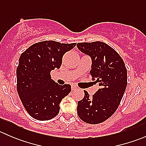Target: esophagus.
Here are the masks:
<instances>
[{"instance_id": "esophagus-1", "label": "esophagus", "mask_w": 146, "mask_h": 146, "mask_svg": "<svg viewBox=\"0 0 146 146\" xmlns=\"http://www.w3.org/2000/svg\"><path fill=\"white\" fill-rule=\"evenodd\" d=\"M78 88L76 86H75V85H73L72 86V90H77Z\"/></svg>"}]
</instances>
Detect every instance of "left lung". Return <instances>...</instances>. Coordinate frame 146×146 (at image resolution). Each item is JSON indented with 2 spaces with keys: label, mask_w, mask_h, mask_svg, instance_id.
I'll list each match as a JSON object with an SVG mask.
<instances>
[{
  "label": "left lung",
  "mask_w": 146,
  "mask_h": 146,
  "mask_svg": "<svg viewBox=\"0 0 146 146\" xmlns=\"http://www.w3.org/2000/svg\"><path fill=\"white\" fill-rule=\"evenodd\" d=\"M77 46L92 58L90 76L100 89L92 96L84 90L78 101L79 118L90 124L108 119L118 108L127 85V70L120 55L110 46L102 42H80Z\"/></svg>",
  "instance_id": "1"
}]
</instances>
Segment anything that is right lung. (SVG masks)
<instances>
[{"label":"right lung","mask_w":146,"mask_h":146,"mask_svg":"<svg viewBox=\"0 0 146 146\" xmlns=\"http://www.w3.org/2000/svg\"><path fill=\"white\" fill-rule=\"evenodd\" d=\"M76 43L55 41L37 42L22 53L17 67V90L28 114L46 121L59 112L61 100L71 91V85H58L51 78V70L59 68L63 56Z\"/></svg>","instance_id":"1"}]
</instances>
